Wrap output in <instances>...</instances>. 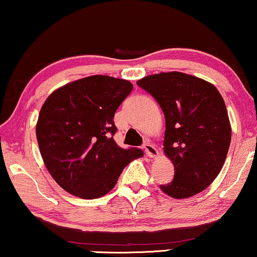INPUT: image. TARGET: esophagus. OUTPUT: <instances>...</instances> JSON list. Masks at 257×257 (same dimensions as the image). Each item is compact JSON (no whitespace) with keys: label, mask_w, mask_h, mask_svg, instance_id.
<instances>
[{"label":"esophagus","mask_w":257,"mask_h":257,"mask_svg":"<svg viewBox=\"0 0 257 257\" xmlns=\"http://www.w3.org/2000/svg\"><path fill=\"white\" fill-rule=\"evenodd\" d=\"M144 150H145L147 157L156 158L158 156V150L152 145V144H150V143L144 144Z\"/></svg>","instance_id":"34e87169"}]
</instances>
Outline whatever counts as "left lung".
I'll return each mask as SVG.
<instances>
[{"label": "left lung", "mask_w": 257, "mask_h": 257, "mask_svg": "<svg viewBox=\"0 0 257 257\" xmlns=\"http://www.w3.org/2000/svg\"><path fill=\"white\" fill-rule=\"evenodd\" d=\"M165 114L164 152L174 178L160 185L175 199L202 192L220 173L231 139L226 104L213 84L182 72H161L137 82Z\"/></svg>", "instance_id": "1"}]
</instances>
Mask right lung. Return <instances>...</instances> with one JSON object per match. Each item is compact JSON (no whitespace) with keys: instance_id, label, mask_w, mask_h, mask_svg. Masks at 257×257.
<instances>
[{"instance_id":"right-lung-1","label":"right lung","mask_w":257,"mask_h":257,"mask_svg":"<svg viewBox=\"0 0 257 257\" xmlns=\"http://www.w3.org/2000/svg\"><path fill=\"white\" fill-rule=\"evenodd\" d=\"M128 80L91 76L59 87L41 108L36 136L49 173L63 189L82 199L111 191L136 158L138 147L113 140L117 108L131 93Z\"/></svg>"}]
</instances>
